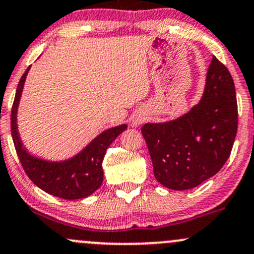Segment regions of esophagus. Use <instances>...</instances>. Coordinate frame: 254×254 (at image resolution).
<instances>
[{"label": "esophagus", "mask_w": 254, "mask_h": 254, "mask_svg": "<svg viewBox=\"0 0 254 254\" xmlns=\"http://www.w3.org/2000/svg\"><path fill=\"white\" fill-rule=\"evenodd\" d=\"M146 121V117L143 116V114H136L135 117H133V125H140Z\"/></svg>", "instance_id": "1"}]
</instances>
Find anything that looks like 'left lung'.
<instances>
[{
	"label": "left lung",
	"instance_id": "obj_1",
	"mask_svg": "<svg viewBox=\"0 0 254 254\" xmlns=\"http://www.w3.org/2000/svg\"><path fill=\"white\" fill-rule=\"evenodd\" d=\"M141 131L160 185L174 190L201 185L228 160L238 131L230 72L213 57L200 101L174 121L147 123Z\"/></svg>",
	"mask_w": 254,
	"mask_h": 254
}]
</instances>
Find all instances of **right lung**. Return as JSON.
I'll use <instances>...</instances> for the list:
<instances>
[{
  "label": "right lung",
  "mask_w": 254,
  "mask_h": 254,
  "mask_svg": "<svg viewBox=\"0 0 254 254\" xmlns=\"http://www.w3.org/2000/svg\"><path fill=\"white\" fill-rule=\"evenodd\" d=\"M30 67L31 66L27 67L19 80L10 116L12 137L16 154L27 176L42 190L65 200L84 199L102 185V161L106 150L124 130H127V125L122 124L105 130L76 155L65 160L52 161L32 155L24 147L16 123L19 102Z\"/></svg>",
  "instance_id": "obj_1"
}]
</instances>
